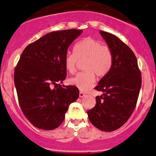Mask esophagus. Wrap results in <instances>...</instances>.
<instances>
[{"mask_svg":"<svg viewBox=\"0 0 156 156\" xmlns=\"http://www.w3.org/2000/svg\"><path fill=\"white\" fill-rule=\"evenodd\" d=\"M84 96H85V94H84L83 93V92L80 91V93H79V97H80V98H84Z\"/></svg>","mask_w":156,"mask_h":156,"instance_id":"esophagus-1","label":"esophagus"}]
</instances>
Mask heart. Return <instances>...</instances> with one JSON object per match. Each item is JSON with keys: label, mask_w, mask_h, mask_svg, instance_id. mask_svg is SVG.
<instances>
[{"label": "heart", "mask_w": 156, "mask_h": 156, "mask_svg": "<svg viewBox=\"0 0 156 156\" xmlns=\"http://www.w3.org/2000/svg\"><path fill=\"white\" fill-rule=\"evenodd\" d=\"M75 53L68 52L65 56V68L71 74L75 73L79 61H84V72L77 74L69 80V84L81 91L90 90L99 78L106 76L113 65V55L110 48L94 38L87 37L74 46Z\"/></svg>", "instance_id": "1"}]
</instances>
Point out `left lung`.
Returning <instances> with one entry per match:
<instances>
[{
    "label": "left lung",
    "instance_id": "obj_1",
    "mask_svg": "<svg viewBox=\"0 0 156 156\" xmlns=\"http://www.w3.org/2000/svg\"><path fill=\"white\" fill-rule=\"evenodd\" d=\"M113 55L110 71L95 89L103 94L88 110L90 123L98 129L111 132L121 127L132 115L142 84L137 59L130 48L111 33L100 31Z\"/></svg>",
    "mask_w": 156,
    "mask_h": 156
}]
</instances>
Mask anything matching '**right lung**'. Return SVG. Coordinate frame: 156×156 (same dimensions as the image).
Segmentation results:
<instances>
[{
    "mask_svg": "<svg viewBox=\"0 0 156 156\" xmlns=\"http://www.w3.org/2000/svg\"><path fill=\"white\" fill-rule=\"evenodd\" d=\"M82 32L72 29L47 33L21 54L14 71L18 101L27 120L39 129L51 130L59 126L69 106L79 97L77 87H62L58 83L66 78L68 48Z\"/></svg>",
    "mask_w": 156,
    "mask_h": 156,
    "instance_id": "add662e5",
    "label": "right lung"
}]
</instances>
